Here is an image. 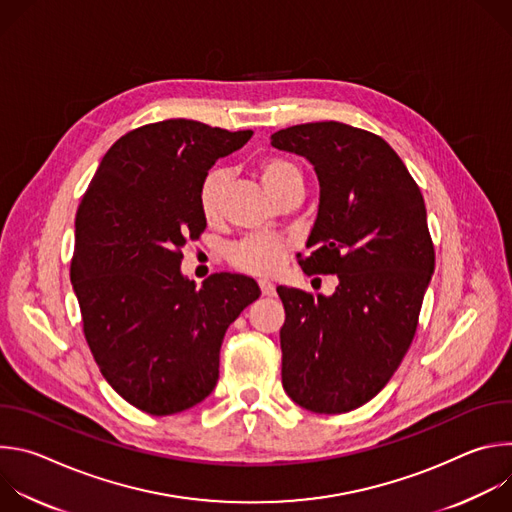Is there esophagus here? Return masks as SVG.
Returning a JSON list of instances; mask_svg holds the SVG:
<instances>
[{
  "mask_svg": "<svg viewBox=\"0 0 512 512\" xmlns=\"http://www.w3.org/2000/svg\"><path fill=\"white\" fill-rule=\"evenodd\" d=\"M259 287L263 296H273L275 294V285L269 279H259Z\"/></svg>",
  "mask_w": 512,
  "mask_h": 512,
  "instance_id": "1",
  "label": "esophagus"
}]
</instances>
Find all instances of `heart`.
<instances>
[{
  "label": "heart",
  "mask_w": 512,
  "mask_h": 512,
  "mask_svg": "<svg viewBox=\"0 0 512 512\" xmlns=\"http://www.w3.org/2000/svg\"><path fill=\"white\" fill-rule=\"evenodd\" d=\"M259 176L265 190L273 198H279L283 192L296 186L304 188V174L300 166L296 162H291L289 158L269 156L261 160ZM227 178L229 174L225 168H212L204 174L198 186V204L206 221H214V218H218V214H221ZM289 249H291V243L283 237L251 235L231 245L227 251V259L239 271L253 273V275H269V273H275L285 263Z\"/></svg>",
  "instance_id": "heart-1"
}]
</instances>
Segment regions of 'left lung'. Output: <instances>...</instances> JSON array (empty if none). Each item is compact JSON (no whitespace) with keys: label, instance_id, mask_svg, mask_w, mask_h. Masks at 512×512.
I'll return each mask as SVG.
<instances>
[{"label":"left lung","instance_id":"left-lung-1","mask_svg":"<svg viewBox=\"0 0 512 512\" xmlns=\"http://www.w3.org/2000/svg\"><path fill=\"white\" fill-rule=\"evenodd\" d=\"M277 150L308 158L320 206L300 259L308 275H338L330 298L279 285L285 308L281 383L314 413L371 401L399 369L435 265L421 190L391 145L338 121L271 135Z\"/></svg>","mask_w":512,"mask_h":512}]
</instances>
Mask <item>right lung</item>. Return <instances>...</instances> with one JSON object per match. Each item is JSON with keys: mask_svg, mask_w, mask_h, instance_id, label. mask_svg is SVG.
I'll use <instances>...</instances> for the list:
<instances>
[{"mask_svg": "<svg viewBox=\"0 0 512 512\" xmlns=\"http://www.w3.org/2000/svg\"><path fill=\"white\" fill-rule=\"evenodd\" d=\"M253 131L192 119L141 125L99 164L75 218L70 281L83 332L107 383L133 407L172 415L218 381L227 328L259 298L255 279L180 273L182 249L206 229L198 186Z\"/></svg>", "mask_w": 512, "mask_h": 512, "instance_id": "1", "label": "right lung"}]
</instances>
